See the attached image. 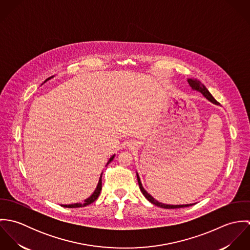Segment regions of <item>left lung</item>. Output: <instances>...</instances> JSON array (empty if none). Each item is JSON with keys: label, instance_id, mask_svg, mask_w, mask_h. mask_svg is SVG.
Returning a JSON list of instances; mask_svg holds the SVG:
<instances>
[{"label": "left lung", "instance_id": "obj_1", "mask_svg": "<svg viewBox=\"0 0 250 250\" xmlns=\"http://www.w3.org/2000/svg\"><path fill=\"white\" fill-rule=\"evenodd\" d=\"M188 83H189V85L191 86V88L192 89H195V90H197V91H199V92H201L203 95H204V97H206L210 102H212V103H214L215 105H220L215 99H214V97L212 96V94L209 92V90L206 88V86L201 83V82H199L198 80H196V79H188ZM137 178H138V182H139V186H140V188H141V190H142V192H143V195L145 196V198L148 200V201H150L152 204H154V205H156V206H158V207H161V208H165V209H177V208H183V207H188V206H191L192 204H188V205H167V204H164V203H161V202H159V201H157L156 199H154L144 188H143V185H142V182H141V179H140V176H139V174L137 173Z\"/></svg>", "mask_w": 250, "mask_h": 250}]
</instances>
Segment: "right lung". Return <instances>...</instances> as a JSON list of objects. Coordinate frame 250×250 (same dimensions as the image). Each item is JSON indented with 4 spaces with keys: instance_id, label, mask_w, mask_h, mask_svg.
Listing matches in <instances>:
<instances>
[{
    "instance_id": "right-lung-1",
    "label": "right lung",
    "mask_w": 250,
    "mask_h": 250,
    "mask_svg": "<svg viewBox=\"0 0 250 250\" xmlns=\"http://www.w3.org/2000/svg\"><path fill=\"white\" fill-rule=\"evenodd\" d=\"M51 78H53V77L48 78L46 81L50 80ZM46 81H45V82H46ZM45 82H44V83H45ZM113 158H114V155L110 157V159L108 160L107 165H108V164L113 160ZM102 174H103V173H102ZM102 174H101L100 179H99V182H98V185H97V187H96V189L94 190V192L91 194L90 197H88L87 199L84 200L83 203H76V204H70V205H62V207H65V208H79V207H84V206H86V205H89V204L93 203V202L98 198V196H99V194H100V192H101V189H102Z\"/></svg>"
}]
</instances>
